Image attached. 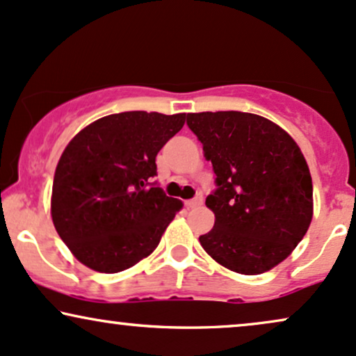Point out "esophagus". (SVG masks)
<instances>
[{"instance_id":"esophagus-1","label":"esophagus","mask_w":356,"mask_h":356,"mask_svg":"<svg viewBox=\"0 0 356 356\" xmlns=\"http://www.w3.org/2000/svg\"><path fill=\"white\" fill-rule=\"evenodd\" d=\"M202 195L200 194H197L194 199H191V200H186V207L187 209H197V207H200V205H202Z\"/></svg>"}]
</instances>
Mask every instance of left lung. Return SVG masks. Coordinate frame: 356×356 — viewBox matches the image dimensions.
Listing matches in <instances>:
<instances>
[{
    "instance_id": "8db88e82",
    "label": "left lung",
    "mask_w": 356,
    "mask_h": 356,
    "mask_svg": "<svg viewBox=\"0 0 356 356\" xmlns=\"http://www.w3.org/2000/svg\"><path fill=\"white\" fill-rule=\"evenodd\" d=\"M212 162L216 213L199 242L216 262L259 275L292 254L314 216V186L297 143L268 119L238 111L187 114Z\"/></svg>"
}]
</instances>
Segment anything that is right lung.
<instances>
[{"label":"right lung","mask_w":356,"mask_h":356,"mask_svg":"<svg viewBox=\"0 0 356 356\" xmlns=\"http://www.w3.org/2000/svg\"><path fill=\"white\" fill-rule=\"evenodd\" d=\"M186 114H111L64 149L51 197L59 237L86 267L118 273L151 255L182 202L151 182L156 156Z\"/></svg>","instance_id":"right-lung-1"}]
</instances>
